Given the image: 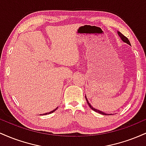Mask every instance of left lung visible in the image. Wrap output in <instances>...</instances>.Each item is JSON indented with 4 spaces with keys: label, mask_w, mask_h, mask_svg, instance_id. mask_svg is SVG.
Returning a JSON list of instances; mask_svg holds the SVG:
<instances>
[{
    "label": "left lung",
    "mask_w": 146,
    "mask_h": 146,
    "mask_svg": "<svg viewBox=\"0 0 146 146\" xmlns=\"http://www.w3.org/2000/svg\"><path fill=\"white\" fill-rule=\"evenodd\" d=\"M117 33H118V35H119V36L120 38H121V39L122 40V41H123V42H124L127 43V44H128L129 45H130V41H129V40L128 39V38H126V37L123 36V35L121 33H120L119 31H117ZM85 97H86V100L87 103H88V106H89V107H90V108H91L92 110H94V111L97 112V113H99L102 114V115H113V114H107V113H104V112L101 111V110H98V109H96V108H93V106H92L90 104V103H89V102H88V100H87L86 96H85Z\"/></svg>",
    "instance_id": "1"
}]
</instances>
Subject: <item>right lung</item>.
<instances>
[{
  "mask_svg": "<svg viewBox=\"0 0 146 146\" xmlns=\"http://www.w3.org/2000/svg\"><path fill=\"white\" fill-rule=\"evenodd\" d=\"M57 109H58V107H57V108H56V109L55 110H52V111H51V112H49V113H44V114H43V115H47V114H50V113H53V112L55 111V110H56Z\"/></svg>",
  "mask_w": 146,
  "mask_h": 146,
  "instance_id": "right-lung-1",
  "label": "right lung"
}]
</instances>
